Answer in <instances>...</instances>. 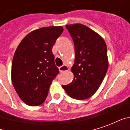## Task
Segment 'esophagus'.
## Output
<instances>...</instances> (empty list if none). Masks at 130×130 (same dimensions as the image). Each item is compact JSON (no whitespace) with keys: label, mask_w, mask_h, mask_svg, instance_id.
I'll return each instance as SVG.
<instances>
[{"label":"esophagus","mask_w":130,"mask_h":130,"mask_svg":"<svg viewBox=\"0 0 130 130\" xmlns=\"http://www.w3.org/2000/svg\"><path fill=\"white\" fill-rule=\"evenodd\" d=\"M59 70L60 72H67V71L69 70V68H68V67L67 65H63L60 67Z\"/></svg>","instance_id":"esophagus-1"}]
</instances>
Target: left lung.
Segmentation results:
<instances>
[{
  "mask_svg": "<svg viewBox=\"0 0 130 130\" xmlns=\"http://www.w3.org/2000/svg\"><path fill=\"white\" fill-rule=\"evenodd\" d=\"M73 40L75 60L72 68L74 79L62 87L76 100L90 98L98 90L108 70L106 43L100 35L80 24L67 25Z\"/></svg>",
  "mask_w": 130,
  "mask_h": 130,
  "instance_id": "left-lung-1",
  "label": "left lung"
}]
</instances>
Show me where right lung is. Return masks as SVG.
<instances>
[{
	"instance_id": "add662e5",
	"label": "right lung",
	"mask_w": 130,
	"mask_h": 130,
	"mask_svg": "<svg viewBox=\"0 0 130 130\" xmlns=\"http://www.w3.org/2000/svg\"><path fill=\"white\" fill-rule=\"evenodd\" d=\"M62 26L35 30L22 40L12 63V82L16 92L29 106L45 101L52 81L59 74L52 48L62 34Z\"/></svg>"
}]
</instances>
